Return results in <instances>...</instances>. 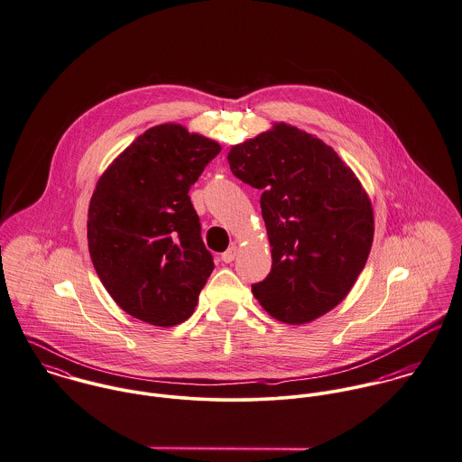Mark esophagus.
<instances>
[{
	"label": "esophagus",
	"mask_w": 462,
	"mask_h": 462,
	"mask_svg": "<svg viewBox=\"0 0 462 462\" xmlns=\"http://www.w3.org/2000/svg\"><path fill=\"white\" fill-rule=\"evenodd\" d=\"M237 252H239V250H237V246L234 245V246H230L225 254H221V260L226 262V263H230V262H234V258L237 256Z\"/></svg>",
	"instance_id": "esophagus-1"
}]
</instances>
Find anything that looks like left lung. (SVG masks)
I'll use <instances>...</instances> for the list:
<instances>
[{"label":"left lung","mask_w":462,"mask_h":462,"mask_svg":"<svg viewBox=\"0 0 462 462\" xmlns=\"http://www.w3.org/2000/svg\"><path fill=\"white\" fill-rule=\"evenodd\" d=\"M232 173L260 189L273 265L252 285L263 310L305 324L353 289L374 241V212L353 170L322 140L274 124L228 152Z\"/></svg>","instance_id":"left-lung-1"}]
</instances>
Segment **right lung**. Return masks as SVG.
Masks as SVG:
<instances>
[{
    "label": "right lung",
    "instance_id": "right-lung-1",
    "mask_svg": "<svg viewBox=\"0 0 462 462\" xmlns=\"http://www.w3.org/2000/svg\"><path fill=\"white\" fill-rule=\"evenodd\" d=\"M219 143L179 124L138 136L99 179L88 207V250L115 303L161 326L184 322L214 269L189 188Z\"/></svg>",
    "mask_w": 462,
    "mask_h": 462
}]
</instances>
